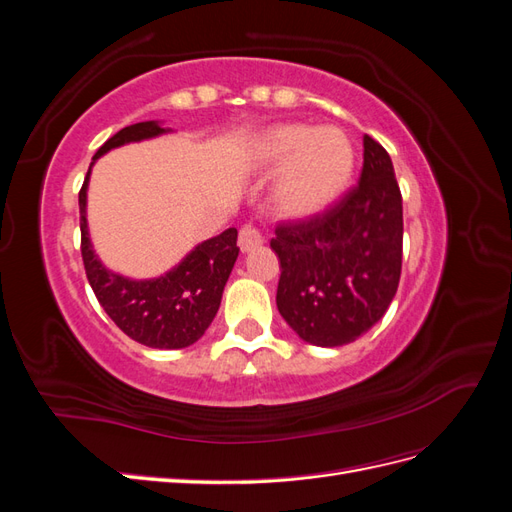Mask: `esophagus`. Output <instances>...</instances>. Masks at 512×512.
Returning a JSON list of instances; mask_svg holds the SVG:
<instances>
[{"mask_svg": "<svg viewBox=\"0 0 512 512\" xmlns=\"http://www.w3.org/2000/svg\"><path fill=\"white\" fill-rule=\"evenodd\" d=\"M262 245V235L254 228V226H243L239 230V250L243 254L256 250V247Z\"/></svg>", "mask_w": 512, "mask_h": 512, "instance_id": "obj_1", "label": "esophagus"}]
</instances>
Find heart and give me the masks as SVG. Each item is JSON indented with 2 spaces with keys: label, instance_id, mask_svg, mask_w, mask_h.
Instances as JSON below:
<instances>
[{
  "label": "heart",
  "instance_id": "1",
  "mask_svg": "<svg viewBox=\"0 0 512 512\" xmlns=\"http://www.w3.org/2000/svg\"><path fill=\"white\" fill-rule=\"evenodd\" d=\"M250 170H282L271 203L284 220L307 222L329 211L352 183L356 151L350 136L335 126L275 123L245 149Z\"/></svg>",
  "mask_w": 512,
  "mask_h": 512
}]
</instances>
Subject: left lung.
<instances>
[{
    "label": "left lung",
    "instance_id": "obj_1",
    "mask_svg": "<svg viewBox=\"0 0 512 512\" xmlns=\"http://www.w3.org/2000/svg\"><path fill=\"white\" fill-rule=\"evenodd\" d=\"M404 211L391 156L363 136L356 188L322 218L275 230L277 309L303 342L346 346L389 309L401 275Z\"/></svg>",
    "mask_w": 512,
    "mask_h": 512
}]
</instances>
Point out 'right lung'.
Wrapping results in <instances>:
<instances>
[{
  "label": "right lung",
  "mask_w": 512,
  "mask_h": 512,
  "mask_svg": "<svg viewBox=\"0 0 512 512\" xmlns=\"http://www.w3.org/2000/svg\"><path fill=\"white\" fill-rule=\"evenodd\" d=\"M170 132L175 130L166 128L164 121H141L119 130L96 151L79 194L81 252L91 288L108 318L123 333L138 344L160 350L188 348L209 329L239 256L237 228H228L222 235L194 245L175 267L162 275L134 280V277L108 269L96 254L89 237L87 190L91 168L108 151L130 143L151 141Z\"/></svg>",
  "instance_id": "add662e5"
}]
</instances>
